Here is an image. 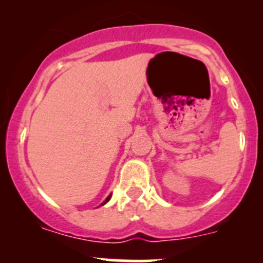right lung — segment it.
Returning a JSON list of instances; mask_svg holds the SVG:
<instances>
[{"instance_id":"obj_1","label":"right lung","mask_w":263,"mask_h":263,"mask_svg":"<svg viewBox=\"0 0 263 263\" xmlns=\"http://www.w3.org/2000/svg\"><path fill=\"white\" fill-rule=\"evenodd\" d=\"M110 198H111V195H108V197L106 198V200H105V201H104V203H102V204H105V203H106V201H108V200H110Z\"/></svg>"}]
</instances>
